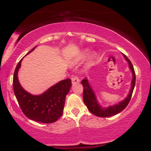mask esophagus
Returning a JSON list of instances; mask_svg holds the SVG:
<instances>
[{"label":"esophagus","mask_w":151,"mask_h":151,"mask_svg":"<svg viewBox=\"0 0 151 151\" xmlns=\"http://www.w3.org/2000/svg\"><path fill=\"white\" fill-rule=\"evenodd\" d=\"M71 80H72L73 84H76L80 82V80H79V78L76 76H73L72 77H71Z\"/></svg>","instance_id":"esophagus-1"}]
</instances>
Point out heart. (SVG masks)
Returning a JSON list of instances; mask_svg holds the SVG:
<instances>
[{
	"label": "heart",
	"mask_w": 151,
	"mask_h": 151,
	"mask_svg": "<svg viewBox=\"0 0 151 151\" xmlns=\"http://www.w3.org/2000/svg\"><path fill=\"white\" fill-rule=\"evenodd\" d=\"M88 50H85L81 55V58H85L88 57Z\"/></svg>",
	"instance_id": "heart-1"
}]
</instances>
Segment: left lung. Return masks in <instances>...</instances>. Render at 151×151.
I'll use <instances>...</instances> for the list:
<instances>
[{"label": "left lung", "instance_id": "8db88e82", "mask_svg": "<svg viewBox=\"0 0 151 151\" xmlns=\"http://www.w3.org/2000/svg\"><path fill=\"white\" fill-rule=\"evenodd\" d=\"M122 55H123V57H124L125 60L129 63V68L131 69L132 75L131 88L130 89L129 94H128L127 96L123 101L119 102V103L114 104L112 106H109L108 107H102L101 104L99 103L98 101H97L95 93H94L93 89L92 88L91 85L89 84L88 79L85 78L81 81V84L83 86L84 103L86 104V106L89 110V111L91 112L92 113L97 116L109 117L115 115V114L119 113L120 112L123 111L128 105V104L129 103V101H131L132 92H133L135 86L136 76H135L133 66H132L131 60L126 57V55H124V54Z\"/></svg>", "mask_w": 151, "mask_h": 151}]
</instances>
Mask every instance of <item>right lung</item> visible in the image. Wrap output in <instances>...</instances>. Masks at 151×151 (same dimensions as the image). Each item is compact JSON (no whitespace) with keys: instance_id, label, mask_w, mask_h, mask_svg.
Returning a JSON list of instances; mask_svg holds the SVG:
<instances>
[{"instance_id":"1","label":"right lung","mask_w":151,"mask_h":151,"mask_svg":"<svg viewBox=\"0 0 151 151\" xmlns=\"http://www.w3.org/2000/svg\"><path fill=\"white\" fill-rule=\"evenodd\" d=\"M35 47L29 51V55ZM22 58L18 63L13 76V89L17 100L24 115L33 121L52 123L62 116L66 94L72 86L71 80L66 78L58 82L41 94L33 95L22 87L18 78V72Z\"/></svg>"}]
</instances>
